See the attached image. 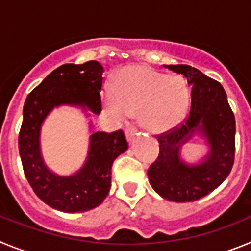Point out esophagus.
<instances>
[{"label": "esophagus", "mask_w": 251, "mask_h": 251, "mask_svg": "<svg viewBox=\"0 0 251 251\" xmlns=\"http://www.w3.org/2000/svg\"><path fill=\"white\" fill-rule=\"evenodd\" d=\"M137 127L134 126V124H129L127 128H126V137H127L128 141H132L133 137L136 136L137 134Z\"/></svg>", "instance_id": "esophagus-1"}]
</instances>
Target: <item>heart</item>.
<instances>
[{"label":"heart","mask_w":251,"mask_h":251,"mask_svg":"<svg viewBox=\"0 0 251 251\" xmlns=\"http://www.w3.org/2000/svg\"><path fill=\"white\" fill-rule=\"evenodd\" d=\"M190 103L187 84L166 77L148 66H128L104 92L106 110L118 119L139 112L141 124L152 132H166L182 121Z\"/></svg>","instance_id":"obj_1"}]
</instances>
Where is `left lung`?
<instances>
[{
  "label": "left lung",
  "instance_id": "obj_1",
  "mask_svg": "<svg viewBox=\"0 0 251 251\" xmlns=\"http://www.w3.org/2000/svg\"><path fill=\"white\" fill-rule=\"evenodd\" d=\"M185 75L191 88V108L185 121L157 134L159 153L148 168L153 190L174 202H191L206 196L229 176L235 159V117L219 81L190 65H166ZM194 131H201L212 146L201 165L187 166L178 151Z\"/></svg>",
  "mask_w": 251,
  "mask_h": 251
}]
</instances>
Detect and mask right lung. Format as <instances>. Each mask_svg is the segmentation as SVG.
<instances>
[{
    "mask_svg": "<svg viewBox=\"0 0 251 251\" xmlns=\"http://www.w3.org/2000/svg\"><path fill=\"white\" fill-rule=\"evenodd\" d=\"M104 69L98 61L64 64L50 73L25 100L19 133V151L28 183L40 200L64 212H84L104 201L110 190L114 159L128 148L122 129L97 132L90 137L89 156L77 174L60 177L51 174L40 156V128L54 106L74 104L101 112Z\"/></svg>",
    "mask_w": 251,
    "mask_h": 251,
    "instance_id": "add662e5",
    "label": "right lung"
}]
</instances>
